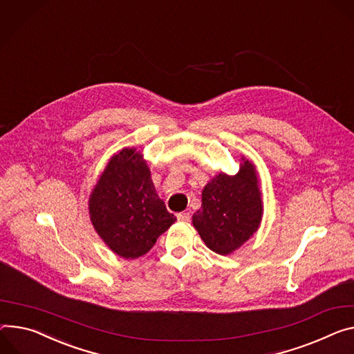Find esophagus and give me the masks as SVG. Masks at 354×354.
Returning a JSON list of instances; mask_svg holds the SVG:
<instances>
[{
  "instance_id": "34e87169",
  "label": "esophagus",
  "mask_w": 354,
  "mask_h": 354,
  "mask_svg": "<svg viewBox=\"0 0 354 354\" xmlns=\"http://www.w3.org/2000/svg\"><path fill=\"white\" fill-rule=\"evenodd\" d=\"M176 217H178V220H179V221H189V218H190V213H189V212H182V213H178V214H176Z\"/></svg>"
}]
</instances>
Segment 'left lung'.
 <instances>
[{"label": "left lung", "mask_w": 354, "mask_h": 354, "mask_svg": "<svg viewBox=\"0 0 354 354\" xmlns=\"http://www.w3.org/2000/svg\"><path fill=\"white\" fill-rule=\"evenodd\" d=\"M263 212L259 172L243 155L236 175L220 172L207 182L202 207L192 216V223L206 247L227 255L259 230Z\"/></svg>", "instance_id": "left-lung-1"}]
</instances>
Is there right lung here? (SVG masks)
Masks as SVG:
<instances>
[{"label": "right lung", "instance_id": "add662e5", "mask_svg": "<svg viewBox=\"0 0 354 354\" xmlns=\"http://www.w3.org/2000/svg\"><path fill=\"white\" fill-rule=\"evenodd\" d=\"M94 230L125 260L147 254L176 217L156 194L141 151L125 147L114 153L88 198Z\"/></svg>", "mask_w": 354, "mask_h": 354}]
</instances>
